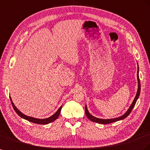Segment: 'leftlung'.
<instances>
[{"instance_id": "left-lung-1", "label": "left lung", "mask_w": 150, "mask_h": 150, "mask_svg": "<svg viewBox=\"0 0 150 150\" xmlns=\"http://www.w3.org/2000/svg\"><path fill=\"white\" fill-rule=\"evenodd\" d=\"M137 83H138V88H137V93L136 95L135 96V98L133 100V102L132 103V104L131 105L130 107L129 108L128 110H127V112L125 113V114L123 115H121L120 117H117V118H114V119H99V118H96V117H94L91 115L90 113H89L88 110V108L86 107V106H85V114H86V117L90 119V120L93 121V122H97L98 124H110V123H112V122H117V121L118 120H122L125 118H126V117L130 114V113L131 112L132 110L134 108V107L135 106V104L137 102V99H138L139 95H140V91H141V84H140V81H139V67H138V64H137Z\"/></svg>"}]
</instances>
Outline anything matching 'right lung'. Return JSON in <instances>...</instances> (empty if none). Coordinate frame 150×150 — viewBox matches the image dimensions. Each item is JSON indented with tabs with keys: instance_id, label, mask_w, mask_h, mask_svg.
<instances>
[{
	"instance_id": "add662e5",
	"label": "right lung",
	"mask_w": 150,
	"mask_h": 150,
	"mask_svg": "<svg viewBox=\"0 0 150 150\" xmlns=\"http://www.w3.org/2000/svg\"><path fill=\"white\" fill-rule=\"evenodd\" d=\"M10 99L11 101V103L13 105V107L14 109L15 112L17 113V114L21 117V118L24 119H26L28 121H30V122H31L33 123H35V124H49L50 122H54L55 120H56L58 118L59 115H60V110H61L62 107V105L61 107H60L59 109L57 111L55 114L52 115L51 117H48V118H46V119H36V118H33V117H31L30 116H27L25 114H23L22 112H20L18 109L16 107V106L14 105V103L13 102V101L11 100V98L10 96Z\"/></svg>"
}]
</instances>
